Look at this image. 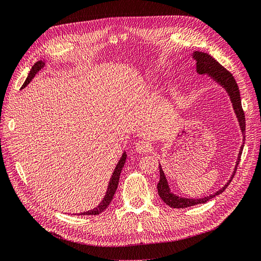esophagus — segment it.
<instances>
[{"label":"esophagus","instance_id":"esophagus-1","mask_svg":"<svg viewBox=\"0 0 261 261\" xmlns=\"http://www.w3.org/2000/svg\"><path fill=\"white\" fill-rule=\"evenodd\" d=\"M135 149L138 153H147V152L151 151L152 146L149 143V141L141 140V141H138V143L136 144Z\"/></svg>","mask_w":261,"mask_h":261}]
</instances>
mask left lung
Segmentation results:
<instances>
[{
  "instance_id": "8db88e82",
  "label": "left lung",
  "mask_w": 261,
  "mask_h": 261,
  "mask_svg": "<svg viewBox=\"0 0 261 261\" xmlns=\"http://www.w3.org/2000/svg\"><path fill=\"white\" fill-rule=\"evenodd\" d=\"M193 58L196 61L197 73H198L199 75H209L213 81L218 83L220 86H222L223 88L226 90L228 96H230L234 112H235L236 117H238V121L240 123V127H241L242 134H243V141H244L245 140V114H244L243 108H242V101H241L239 86H238V84H236L233 75L208 53L196 51L193 53ZM243 148H244V145L241 146L238 160H236L234 172H233L231 178L228 179L227 183L222 188L219 189L217 193H215L213 195H209L207 197H203V198H199V199L184 198V197H179V196H176L173 193H171L168 180H167V178H165L164 172L161 168V165L159 164L160 180L156 185V188H158V194H159L160 198L171 208H187V207L195 206V204L206 203L208 200L212 199L213 197L222 194L225 191V188L228 186V184L231 183L232 178L235 175V172H236V170H238Z\"/></svg>"
}]
</instances>
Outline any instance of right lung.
I'll return each mask as SVG.
<instances>
[{
  "mask_svg": "<svg viewBox=\"0 0 261 261\" xmlns=\"http://www.w3.org/2000/svg\"><path fill=\"white\" fill-rule=\"evenodd\" d=\"M45 65V63L43 61H38L36 64L31 67L30 72L28 74V77L26 78L25 83H23V85L21 86V89L25 88V87L31 82V80L35 77V75L39 72V70H41V68H43V66ZM126 156H127V154H126V152H124L121 156L120 161H118V163L116 164V167L114 169V172L112 174V177L110 178V181H109V185H108V189H107V193L103 197V199H102V201L99 203V206H97L96 208H93L89 211H86V212H82V213H78V216H97L99 215V213L103 212L108 207L109 204L111 203L112 199H113V196L116 192V188H117V185H118V180H120V175H121V172H122V169L124 167L125 164V160H126Z\"/></svg>",
  "mask_w": 261,
  "mask_h": 261,
  "instance_id": "1",
  "label": "right lung"
}]
</instances>
